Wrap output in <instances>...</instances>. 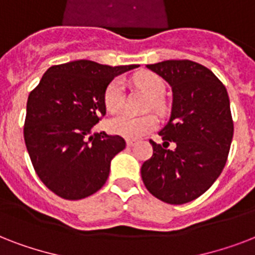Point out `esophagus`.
I'll list each match as a JSON object with an SVG mask.
<instances>
[{
	"instance_id": "esophagus-1",
	"label": "esophagus",
	"mask_w": 255,
	"mask_h": 255,
	"mask_svg": "<svg viewBox=\"0 0 255 255\" xmlns=\"http://www.w3.org/2000/svg\"><path fill=\"white\" fill-rule=\"evenodd\" d=\"M135 144V140H131V139H127V145L128 147H132Z\"/></svg>"
}]
</instances>
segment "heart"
Listing matches in <instances>:
<instances>
[{"label": "heart", "mask_w": 255, "mask_h": 255, "mask_svg": "<svg viewBox=\"0 0 255 255\" xmlns=\"http://www.w3.org/2000/svg\"><path fill=\"white\" fill-rule=\"evenodd\" d=\"M135 83L141 90L152 96V104L155 108L161 107V96L165 92V83L163 79L153 73H143L136 75ZM104 104L110 112H118L124 104L123 82L116 78L107 86L104 91ZM157 127V119L155 115L135 116L131 114H122L112 118L108 122V129L115 135L124 136L128 139H137Z\"/></svg>", "instance_id": "heart-1"}]
</instances>
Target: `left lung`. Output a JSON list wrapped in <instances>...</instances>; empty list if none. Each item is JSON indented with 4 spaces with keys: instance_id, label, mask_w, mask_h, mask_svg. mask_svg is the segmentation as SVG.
I'll return each mask as SVG.
<instances>
[{
    "instance_id": "left-lung-1",
    "label": "left lung",
    "mask_w": 255,
    "mask_h": 255,
    "mask_svg": "<svg viewBox=\"0 0 255 255\" xmlns=\"http://www.w3.org/2000/svg\"><path fill=\"white\" fill-rule=\"evenodd\" d=\"M172 87L173 100L163 144L149 140L153 155L141 165L149 193L181 205L205 193L225 167L233 139L229 95L222 82L196 62L164 61L147 65ZM173 142L175 148L168 150Z\"/></svg>"
}]
</instances>
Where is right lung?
<instances>
[{"instance_id": "1", "label": "right lung", "mask_w": 255, "mask_h": 255, "mask_svg": "<svg viewBox=\"0 0 255 255\" xmlns=\"http://www.w3.org/2000/svg\"><path fill=\"white\" fill-rule=\"evenodd\" d=\"M136 65L69 62L51 66L29 94L23 137L34 170L66 200L88 197L106 184L114 156L126 148L122 136L91 133L106 115L104 91Z\"/></svg>"}]
</instances>
